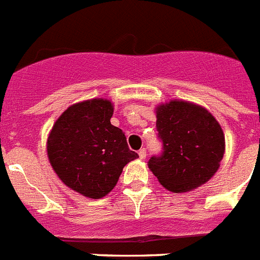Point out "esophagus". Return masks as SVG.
Listing matches in <instances>:
<instances>
[{"label": "esophagus", "mask_w": 260, "mask_h": 260, "mask_svg": "<svg viewBox=\"0 0 260 260\" xmlns=\"http://www.w3.org/2000/svg\"><path fill=\"white\" fill-rule=\"evenodd\" d=\"M139 157H140L141 160H144L145 157H147V149L141 148L140 151H139Z\"/></svg>", "instance_id": "1"}]
</instances>
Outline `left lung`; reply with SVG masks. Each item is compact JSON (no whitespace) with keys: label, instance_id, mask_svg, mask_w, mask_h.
<instances>
[{"label":"left lung","instance_id":"obj_1","mask_svg":"<svg viewBox=\"0 0 260 260\" xmlns=\"http://www.w3.org/2000/svg\"><path fill=\"white\" fill-rule=\"evenodd\" d=\"M155 112L164 152L149 159L152 174L175 193L203 185L224 156V134L218 120L202 105L178 99L157 105Z\"/></svg>","mask_w":260,"mask_h":260}]
</instances>
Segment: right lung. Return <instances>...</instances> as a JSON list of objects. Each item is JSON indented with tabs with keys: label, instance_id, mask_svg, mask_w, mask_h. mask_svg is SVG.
Returning a JSON list of instances; mask_svg holds the SVG:
<instances>
[{
	"label": "right lung",
	"instance_id": "obj_1",
	"mask_svg": "<svg viewBox=\"0 0 260 260\" xmlns=\"http://www.w3.org/2000/svg\"><path fill=\"white\" fill-rule=\"evenodd\" d=\"M113 103L90 99L65 109L49 132L46 152L62 183L89 199L108 195L125 164L137 159L123 131L112 125Z\"/></svg>",
	"mask_w": 260,
	"mask_h": 260
}]
</instances>
